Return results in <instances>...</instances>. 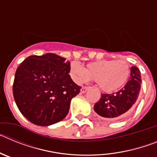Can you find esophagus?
<instances>
[{
    "label": "esophagus",
    "mask_w": 157,
    "mask_h": 157,
    "mask_svg": "<svg viewBox=\"0 0 157 157\" xmlns=\"http://www.w3.org/2000/svg\"><path fill=\"white\" fill-rule=\"evenodd\" d=\"M89 89H90V87L89 86H83L82 88L81 89V93L82 94H84V93L86 92V90H88Z\"/></svg>",
    "instance_id": "34e87169"
}]
</instances>
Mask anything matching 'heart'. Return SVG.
Masks as SVG:
<instances>
[{"label": "heart", "mask_w": 157, "mask_h": 157, "mask_svg": "<svg viewBox=\"0 0 157 157\" xmlns=\"http://www.w3.org/2000/svg\"><path fill=\"white\" fill-rule=\"evenodd\" d=\"M70 71L78 82H84L88 79L97 81L100 88L106 93L116 92L124 86L130 74L127 62L112 59L90 63L86 68L77 63H72Z\"/></svg>", "instance_id": "b5f03b06"}]
</instances>
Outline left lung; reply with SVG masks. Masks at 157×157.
Here are the masks:
<instances>
[{"label":"left lung","mask_w":157,"mask_h":157,"mask_svg":"<svg viewBox=\"0 0 157 157\" xmlns=\"http://www.w3.org/2000/svg\"><path fill=\"white\" fill-rule=\"evenodd\" d=\"M141 83L140 71L137 67H132L129 80L124 87L112 94H101V98L94 105V111L99 116L110 120L124 117L135 106Z\"/></svg>","instance_id":"obj_1"}]
</instances>
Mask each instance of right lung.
Instances as JSON below:
<instances>
[{
  "label": "right lung",
  "instance_id": "obj_1",
  "mask_svg": "<svg viewBox=\"0 0 157 157\" xmlns=\"http://www.w3.org/2000/svg\"><path fill=\"white\" fill-rule=\"evenodd\" d=\"M68 60L54 53L30 56L18 67L13 96L18 109L32 123L49 126L63 120L81 86L72 81Z\"/></svg>",
  "mask_w": 157,
  "mask_h": 157
}]
</instances>
